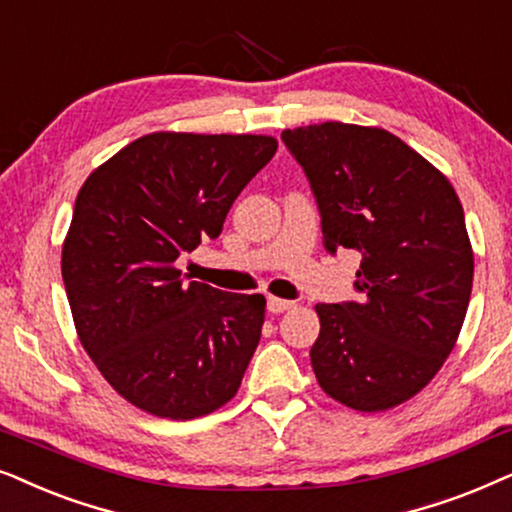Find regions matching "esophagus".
I'll return each mask as SVG.
<instances>
[{"label":"esophagus","instance_id":"obj_1","mask_svg":"<svg viewBox=\"0 0 512 512\" xmlns=\"http://www.w3.org/2000/svg\"><path fill=\"white\" fill-rule=\"evenodd\" d=\"M267 309L271 313H283V311H290L292 309V302H288V299H281V297H274L271 295L267 299Z\"/></svg>","mask_w":512,"mask_h":512}]
</instances>
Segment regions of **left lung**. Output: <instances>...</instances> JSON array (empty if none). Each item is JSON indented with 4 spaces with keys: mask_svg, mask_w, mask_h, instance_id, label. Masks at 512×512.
Listing matches in <instances>:
<instances>
[{
    "mask_svg": "<svg viewBox=\"0 0 512 512\" xmlns=\"http://www.w3.org/2000/svg\"><path fill=\"white\" fill-rule=\"evenodd\" d=\"M316 194L325 248L360 252V302L316 304L311 365L351 410L386 412L440 372L466 318L473 248L449 180L398 135L325 121L281 133Z\"/></svg>",
    "mask_w": 512,
    "mask_h": 512,
    "instance_id": "left-lung-1",
    "label": "left lung"
}]
</instances>
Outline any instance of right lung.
<instances>
[{
	"label": "right lung",
	"mask_w": 512,
	"mask_h": 512,
	"mask_svg": "<svg viewBox=\"0 0 512 512\" xmlns=\"http://www.w3.org/2000/svg\"><path fill=\"white\" fill-rule=\"evenodd\" d=\"M271 135H142L86 177L63 243L79 342L121 398L187 421L234 398L260 344L264 295L182 281L177 260L217 238L271 161Z\"/></svg>",
	"instance_id": "add662e5"
}]
</instances>
